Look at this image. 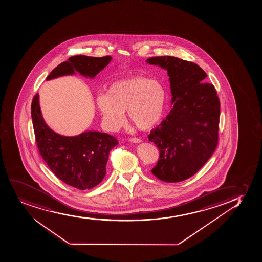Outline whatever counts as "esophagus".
Segmentation results:
<instances>
[{"mask_svg": "<svg viewBox=\"0 0 262 262\" xmlns=\"http://www.w3.org/2000/svg\"><path fill=\"white\" fill-rule=\"evenodd\" d=\"M129 142H132V143H135V144H138V143H140L142 142L140 138H132L129 139Z\"/></svg>", "mask_w": 262, "mask_h": 262, "instance_id": "34e87169", "label": "esophagus"}]
</instances>
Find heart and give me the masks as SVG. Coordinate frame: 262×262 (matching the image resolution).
Masks as SVG:
<instances>
[{"mask_svg": "<svg viewBox=\"0 0 262 262\" xmlns=\"http://www.w3.org/2000/svg\"><path fill=\"white\" fill-rule=\"evenodd\" d=\"M166 101L163 84L145 76L116 80L109 84L106 93L96 97L103 124L110 132L123 125L126 110L129 121L138 129H151L163 118Z\"/></svg>", "mask_w": 262, "mask_h": 262, "instance_id": "1", "label": "heart"}]
</instances>
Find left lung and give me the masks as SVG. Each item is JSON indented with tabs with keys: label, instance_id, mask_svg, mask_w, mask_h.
I'll use <instances>...</instances> for the list:
<instances>
[{
	"label": "left lung",
	"instance_id": "left-lung-1",
	"mask_svg": "<svg viewBox=\"0 0 262 262\" xmlns=\"http://www.w3.org/2000/svg\"><path fill=\"white\" fill-rule=\"evenodd\" d=\"M146 62L166 69L174 104L148 136L160 152L151 173L165 183H178L194 176L216 149L219 98L214 85L203 82L205 72L193 62L173 56L152 57Z\"/></svg>",
	"mask_w": 262,
	"mask_h": 262
}]
</instances>
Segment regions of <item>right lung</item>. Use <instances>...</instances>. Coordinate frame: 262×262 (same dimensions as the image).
Listing matches in <instances>:
<instances>
[{
    "instance_id": "1",
    "label": "right lung",
    "mask_w": 262,
    "mask_h": 262,
    "mask_svg": "<svg viewBox=\"0 0 262 262\" xmlns=\"http://www.w3.org/2000/svg\"><path fill=\"white\" fill-rule=\"evenodd\" d=\"M111 60V56H72L54 68L47 80L75 72L94 78ZM31 116L39 154L57 178L80 190L92 189L101 183L106 173L109 152L118 144L116 138L99 132H86L75 137L57 134L43 119L38 93L32 101Z\"/></svg>"
}]
</instances>
